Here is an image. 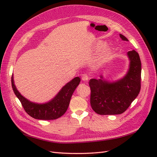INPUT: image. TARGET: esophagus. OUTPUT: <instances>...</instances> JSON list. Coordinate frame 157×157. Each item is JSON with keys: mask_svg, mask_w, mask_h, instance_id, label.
<instances>
[{"mask_svg": "<svg viewBox=\"0 0 157 157\" xmlns=\"http://www.w3.org/2000/svg\"><path fill=\"white\" fill-rule=\"evenodd\" d=\"M82 81L86 82V81H88V79H89V77H88V75L87 74H82Z\"/></svg>", "mask_w": 157, "mask_h": 157, "instance_id": "34e87169", "label": "esophagus"}]
</instances>
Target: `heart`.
I'll return each mask as SVG.
<instances>
[{
  "instance_id": "obj_1",
  "label": "heart",
  "mask_w": 157,
  "mask_h": 157,
  "mask_svg": "<svg viewBox=\"0 0 157 157\" xmlns=\"http://www.w3.org/2000/svg\"><path fill=\"white\" fill-rule=\"evenodd\" d=\"M110 56H111V52H110L109 49L108 48H105L102 49L98 58V61L99 63H105L108 61L110 59Z\"/></svg>"
}]
</instances>
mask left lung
<instances>
[{"label":"left lung","mask_w":157,"mask_h":157,"mask_svg":"<svg viewBox=\"0 0 157 157\" xmlns=\"http://www.w3.org/2000/svg\"><path fill=\"white\" fill-rule=\"evenodd\" d=\"M123 40H128L119 34ZM129 66L123 78L109 82L101 75L98 79H91L89 86L91 90L90 105L99 115H119L125 112L137 97L141 88V61L134 50L128 52Z\"/></svg>","instance_id":"obj_1"}]
</instances>
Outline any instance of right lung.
Segmentation results:
<instances>
[{
	"instance_id": "1",
	"label": "right lung",
	"mask_w": 157,
	"mask_h": 157,
	"mask_svg": "<svg viewBox=\"0 0 157 157\" xmlns=\"http://www.w3.org/2000/svg\"><path fill=\"white\" fill-rule=\"evenodd\" d=\"M80 80L79 77L73 78L63 86L51 101L43 104L29 101L20 94L15 86L13 75L11 77V84L15 94L21 102L25 112L29 116L36 119L53 120L61 117L65 114L68 109L73 93L77 86L79 84Z\"/></svg>"
}]
</instances>
